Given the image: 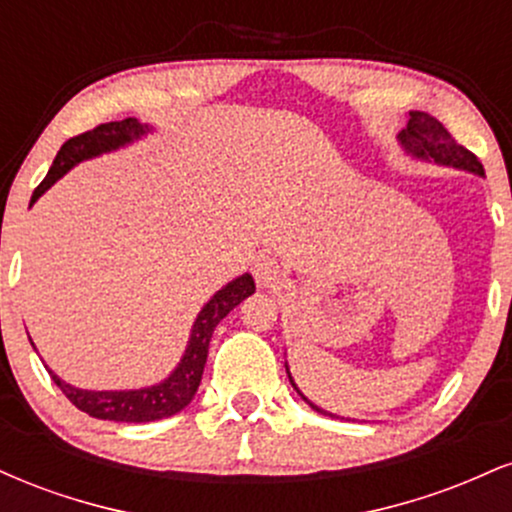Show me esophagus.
<instances>
[{"label": "esophagus", "instance_id": "esophagus-1", "mask_svg": "<svg viewBox=\"0 0 512 512\" xmlns=\"http://www.w3.org/2000/svg\"><path fill=\"white\" fill-rule=\"evenodd\" d=\"M252 274H255V281L262 286V289H272L281 281V267L274 257L260 255L252 264Z\"/></svg>", "mask_w": 512, "mask_h": 512}]
</instances>
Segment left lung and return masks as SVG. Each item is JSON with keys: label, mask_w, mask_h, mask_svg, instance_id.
Returning a JSON list of instances; mask_svg holds the SVG:
<instances>
[{"label": "left lung", "mask_w": 512, "mask_h": 512, "mask_svg": "<svg viewBox=\"0 0 512 512\" xmlns=\"http://www.w3.org/2000/svg\"><path fill=\"white\" fill-rule=\"evenodd\" d=\"M397 139L409 156L421 158V161H431V163H438V166L460 168V170H469V173L484 175V166L479 163V158L474 156L469 149H464L462 144H457L448 129L443 127V122H438L433 115L421 113V110H411L407 127L399 132ZM286 373H289V366H286ZM289 380H291V385L296 387L291 373H289ZM296 392L315 411L327 414L325 409H320L317 404L310 402V399L305 397L298 387H296ZM327 416H332V414H327Z\"/></svg>", "instance_id": "obj_1"}]
</instances>
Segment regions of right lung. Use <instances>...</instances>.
I'll return each mask as SVG.
<instances>
[{
  "instance_id": "right-lung-1",
  "label": "right lung",
  "mask_w": 512,
  "mask_h": 512,
  "mask_svg": "<svg viewBox=\"0 0 512 512\" xmlns=\"http://www.w3.org/2000/svg\"><path fill=\"white\" fill-rule=\"evenodd\" d=\"M146 132H149V125H139L134 117H125V120L120 122H105V125H98L88 129L84 134H76V137L67 139V142L62 144V149L57 151L45 180L35 187L31 204L38 202V197L43 195L45 190H50V187L55 185L69 168H74L76 163L93 156H101L105 151H115L125 144H132L134 139L144 137ZM252 293H255V281H252L250 274H243L211 296V301L204 305L202 313L197 315L195 325H192L190 342H187V349L180 358L178 368H175L163 383L142 387V390L93 392L79 390V387L64 383L62 378H57V375L48 368L50 378L55 380V385L60 387L64 397H67L76 409L86 411L93 419L127 421V424H146V421L168 419V416L185 409L187 404L192 402V397H195L197 387L202 383L204 363H207L209 354V342L216 325H219L223 317L231 313L240 301L252 296Z\"/></svg>"
}]
</instances>
